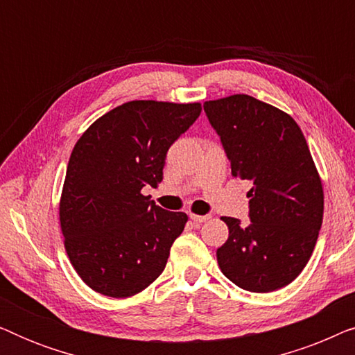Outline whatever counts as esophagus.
<instances>
[{
    "label": "esophagus",
    "instance_id": "esophagus-1",
    "mask_svg": "<svg viewBox=\"0 0 355 355\" xmlns=\"http://www.w3.org/2000/svg\"><path fill=\"white\" fill-rule=\"evenodd\" d=\"M191 220L193 223H205L210 220V216L208 215H196V213H191Z\"/></svg>",
    "mask_w": 355,
    "mask_h": 355
}]
</instances>
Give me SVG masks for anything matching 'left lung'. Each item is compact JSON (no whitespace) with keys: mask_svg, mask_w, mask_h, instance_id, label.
I'll use <instances>...</instances> for the list:
<instances>
[{"mask_svg":"<svg viewBox=\"0 0 355 355\" xmlns=\"http://www.w3.org/2000/svg\"><path fill=\"white\" fill-rule=\"evenodd\" d=\"M234 178L252 184L247 226L223 216L230 237L216 250L223 275L250 293L297 278L323 220V187L307 140L288 113L250 95L203 103Z\"/></svg>","mask_w":355,"mask_h":355,"instance_id":"left-lung-1","label":"left lung"}]
</instances>
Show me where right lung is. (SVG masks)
I'll list each match as a JSON object with an SVG mask.
<instances>
[{
	"instance_id": "obj_1",
	"label": "right lung",
	"mask_w": 355,
	"mask_h": 355,
	"mask_svg": "<svg viewBox=\"0 0 355 355\" xmlns=\"http://www.w3.org/2000/svg\"><path fill=\"white\" fill-rule=\"evenodd\" d=\"M200 111V103L128 101L77 140L62 186L60 223L72 266L96 293L130 297L166 266L187 215L155 205L142 189L162 182L169 147Z\"/></svg>"
}]
</instances>
